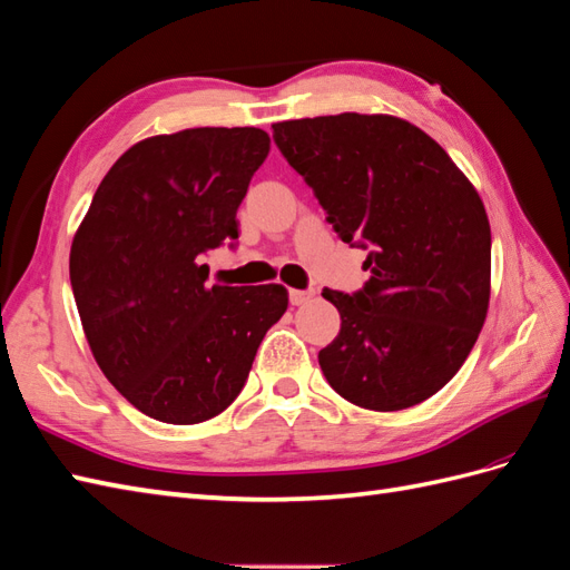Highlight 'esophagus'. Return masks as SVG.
Returning a JSON list of instances; mask_svg holds the SVG:
<instances>
[{"instance_id": "esophagus-1", "label": "esophagus", "mask_w": 570, "mask_h": 570, "mask_svg": "<svg viewBox=\"0 0 570 570\" xmlns=\"http://www.w3.org/2000/svg\"><path fill=\"white\" fill-rule=\"evenodd\" d=\"M314 299V289H289V302L299 307V304H307Z\"/></svg>"}]
</instances>
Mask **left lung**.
<instances>
[{
    "mask_svg": "<svg viewBox=\"0 0 570 570\" xmlns=\"http://www.w3.org/2000/svg\"><path fill=\"white\" fill-rule=\"evenodd\" d=\"M273 140L338 237L370 248L360 293H322L341 314L338 336L318 351L328 384L370 411L438 394L489 312L491 225L479 190L433 137L396 116L283 120Z\"/></svg>",
    "mask_w": 570,
    "mask_h": 570,
    "instance_id": "8db88e82",
    "label": "left lung"
}]
</instances>
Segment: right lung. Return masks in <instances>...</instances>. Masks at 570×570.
Masks as SVG:
<instances>
[{
	"label": "right lung",
	"mask_w": 570,
	"mask_h": 570,
	"mask_svg": "<svg viewBox=\"0 0 570 570\" xmlns=\"http://www.w3.org/2000/svg\"><path fill=\"white\" fill-rule=\"evenodd\" d=\"M271 151L261 128L135 142L75 232L69 281L96 365L145 415L193 425L239 396L283 285H207L200 254L239 239L237 210Z\"/></svg>",
	"instance_id": "1"
}]
</instances>
